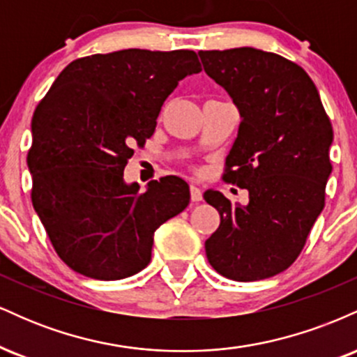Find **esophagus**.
<instances>
[{
  "label": "esophagus",
  "instance_id": "obj_1",
  "mask_svg": "<svg viewBox=\"0 0 357 357\" xmlns=\"http://www.w3.org/2000/svg\"><path fill=\"white\" fill-rule=\"evenodd\" d=\"M190 195H191V202L192 203H198V202H202V199H203L202 190H199L198 186H195V184H191V186H190Z\"/></svg>",
  "mask_w": 357,
  "mask_h": 357
}]
</instances>
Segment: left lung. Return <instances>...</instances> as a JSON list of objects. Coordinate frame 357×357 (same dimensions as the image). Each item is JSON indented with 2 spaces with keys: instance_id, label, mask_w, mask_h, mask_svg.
Wrapping results in <instances>:
<instances>
[{
  "instance_id": "8db88e82",
  "label": "left lung",
  "mask_w": 357,
  "mask_h": 357,
  "mask_svg": "<svg viewBox=\"0 0 357 357\" xmlns=\"http://www.w3.org/2000/svg\"><path fill=\"white\" fill-rule=\"evenodd\" d=\"M198 53L241 117L223 181L248 191L247 206L204 192L220 213L204 243L208 261L236 282L273 277L301 255L326 204L333 126L312 79L294 61L250 47Z\"/></svg>"
}]
</instances>
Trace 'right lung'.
Instances as JSON below:
<instances>
[{"label":"right lung","instance_id":"obj_1","mask_svg":"<svg viewBox=\"0 0 357 357\" xmlns=\"http://www.w3.org/2000/svg\"><path fill=\"white\" fill-rule=\"evenodd\" d=\"M202 72L192 50L129 48L73 60L31 119V202L59 257L97 280H121L151 261L154 231L190 203L176 176L146 191L124 167L154 134L162 104Z\"/></svg>","mask_w":357,"mask_h":357}]
</instances>
